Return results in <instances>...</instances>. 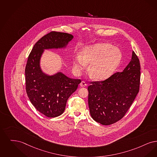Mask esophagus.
Listing matches in <instances>:
<instances>
[{
  "label": "esophagus",
  "instance_id": "1",
  "mask_svg": "<svg viewBox=\"0 0 157 157\" xmlns=\"http://www.w3.org/2000/svg\"><path fill=\"white\" fill-rule=\"evenodd\" d=\"M80 85V86L82 87H86L87 86V83L86 82H84V81H82Z\"/></svg>",
  "mask_w": 157,
  "mask_h": 157
}]
</instances>
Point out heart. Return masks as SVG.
Listing matches in <instances>:
<instances>
[{"instance_id":"1","label":"heart","mask_w":157,"mask_h":157,"mask_svg":"<svg viewBox=\"0 0 157 157\" xmlns=\"http://www.w3.org/2000/svg\"><path fill=\"white\" fill-rule=\"evenodd\" d=\"M122 57L119 48L106 43H99L83 48L80 56L73 60V66L77 73H80L89 65V75L96 80H104L113 73Z\"/></svg>"}]
</instances>
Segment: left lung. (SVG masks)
<instances>
[{
  "label": "left lung",
  "instance_id": "8db88e82",
  "mask_svg": "<svg viewBox=\"0 0 157 157\" xmlns=\"http://www.w3.org/2000/svg\"><path fill=\"white\" fill-rule=\"evenodd\" d=\"M140 64L134 52L129 64L104 81L93 82L88 87L89 109L97 122L108 125L121 120L139 92Z\"/></svg>",
  "mask_w": 157,
  "mask_h": 157
}]
</instances>
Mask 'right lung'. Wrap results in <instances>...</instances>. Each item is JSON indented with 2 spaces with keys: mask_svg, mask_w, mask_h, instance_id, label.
Here are the masks:
<instances>
[{
  "mask_svg": "<svg viewBox=\"0 0 157 157\" xmlns=\"http://www.w3.org/2000/svg\"><path fill=\"white\" fill-rule=\"evenodd\" d=\"M73 39L72 34L51 32L36 42L28 57L25 68L27 96L36 109L48 117L63 113L69 97L81 80L70 78L60 71L46 74L40 67L41 56L46 49L66 48Z\"/></svg>",
  "mask_w": 157,
  "mask_h": 157,
  "instance_id": "obj_1",
  "label": "right lung"
}]
</instances>
